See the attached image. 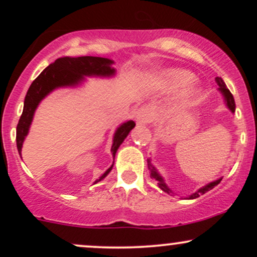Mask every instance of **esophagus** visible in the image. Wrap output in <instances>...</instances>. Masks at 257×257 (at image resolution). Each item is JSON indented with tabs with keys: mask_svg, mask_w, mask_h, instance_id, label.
I'll return each mask as SVG.
<instances>
[{
	"mask_svg": "<svg viewBox=\"0 0 257 257\" xmlns=\"http://www.w3.org/2000/svg\"><path fill=\"white\" fill-rule=\"evenodd\" d=\"M151 110L147 107H140L135 113V122L138 125H144L151 120Z\"/></svg>",
	"mask_w": 257,
	"mask_h": 257,
	"instance_id": "obj_1",
	"label": "esophagus"
}]
</instances>
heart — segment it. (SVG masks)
I'll return each mask as SVG.
<instances>
[{
  "label": "heart",
  "instance_id": "b5f03b06",
  "mask_svg": "<svg viewBox=\"0 0 257 257\" xmlns=\"http://www.w3.org/2000/svg\"><path fill=\"white\" fill-rule=\"evenodd\" d=\"M194 81V76L186 70H169L159 76L156 87L166 93H175L184 89ZM186 104V102H185Z\"/></svg>",
  "mask_w": 257,
  "mask_h": 257
}]
</instances>
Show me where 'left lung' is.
I'll return each mask as SVG.
<instances>
[{"label": "left lung", "mask_w": 257, "mask_h": 257, "mask_svg": "<svg viewBox=\"0 0 257 257\" xmlns=\"http://www.w3.org/2000/svg\"><path fill=\"white\" fill-rule=\"evenodd\" d=\"M215 82H216L217 85H219V91H220L221 94H222L223 99H225L226 106H227V107L229 108V110H231V112H234V111H235V102H234V98H233L232 93H231V91L228 90V88L226 87V84H225V82H223V79L221 78V77H216V78H215ZM147 167H149L150 174H151V178H152V179H155L156 181H157L158 187L161 188L162 191H164V192H167L168 194L172 193V191H170V188L168 187L166 182H164L163 178H162L161 174H159V173L157 172V169H156V168L152 166V164H151V161H150V159H147ZM221 180H222V178H220V179L215 180V181H213V182H209L208 185L203 186V187H200L198 191H196V192L191 194V196H188V197H187V199H196V198H198V197L203 196V194H205L206 192H208V191L213 190V188L215 187V186L219 185Z\"/></svg>", "instance_id": "obj_1"}]
</instances>
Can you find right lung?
<instances>
[{
    "label": "right lung",
    "instance_id": "add662e5",
    "mask_svg": "<svg viewBox=\"0 0 257 257\" xmlns=\"http://www.w3.org/2000/svg\"><path fill=\"white\" fill-rule=\"evenodd\" d=\"M113 60L100 57H64L59 58L54 63L47 66L40 76L32 82L24 100V108L20 116L19 123L17 125V147L19 155H22V147L25 137L30 129L32 118L38 104L48 95L51 91L61 87H76L84 81V77H111L116 73V70L112 67ZM135 126L133 120L120 124L117 128L113 137L111 152L112 156L116 155L120 144L128 137L129 132ZM113 164L96 180L94 184L101 181L102 179L111 172Z\"/></svg>",
    "mask_w": 257,
    "mask_h": 257
}]
</instances>
